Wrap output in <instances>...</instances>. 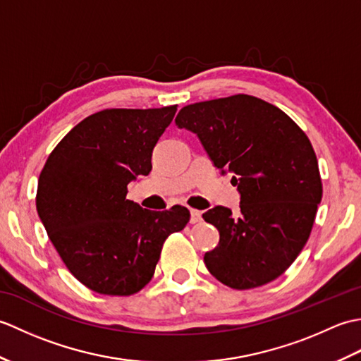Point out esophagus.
Wrapping results in <instances>:
<instances>
[{"label": "esophagus", "mask_w": 361, "mask_h": 361, "mask_svg": "<svg viewBox=\"0 0 361 361\" xmlns=\"http://www.w3.org/2000/svg\"><path fill=\"white\" fill-rule=\"evenodd\" d=\"M202 221V211L190 209V224H198Z\"/></svg>", "instance_id": "esophagus-1"}]
</instances>
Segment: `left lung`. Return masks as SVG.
<instances>
[{"label": "left lung", "instance_id": "left-lung-1", "mask_svg": "<svg viewBox=\"0 0 361 361\" xmlns=\"http://www.w3.org/2000/svg\"><path fill=\"white\" fill-rule=\"evenodd\" d=\"M175 124L198 136L240 194L239 217L224 206L203 214L220 234L204 255L209 273L235 290L279 278L307 243L323 197L307 135L278 106L248 94L183 106Z\"/></svg>", "mask_w": 361, "mask_h": 361}]
</instances>
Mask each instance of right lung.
Segmentation results:
<instances>
[{"label":"right lung","mask_w":361,"mask_h":361,"mask_svg":"<svg viewBox=\"0 0 361 361\" xmlns=\"http://www.w3.org/2000/svg\"><path fill=\"white\" fill-rule=\"evenodd\" d=\"M176 105L109 109L79 122L51 152L38 178L37 212L75 279L101 295L147 286L163 243L189 209L155 212L127 200V185L152 171V152Z\"/></svg>","instance_id":"right-lung-1"}]
</instances>
